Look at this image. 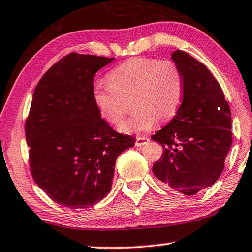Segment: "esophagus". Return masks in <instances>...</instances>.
Segmentation results:
<instances>
[{
  "mask_svg": "<svg viewBox=\"0 0 252 252\" xmlns=\"http://www.w3.org/2000/svg\"><path fill=\"white\" fill-rule=\"evenodd\" d=\"M148 142H150V138L148 137H137L136 138V142H135V145L136 146H143L145 145V144H147Z\"/></svg>",
  "mask_w": 252,
  "mask_h": 252,
  "instance_id": "esophagus-1",
  "label": "esophagus"
}]
</instances>
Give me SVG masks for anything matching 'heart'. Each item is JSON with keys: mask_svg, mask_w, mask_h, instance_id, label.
Segmentation results:
<instances>
[{"mask_svg": "<svg viewBox=\"0 0 252 252\" xmlns=\"http://www.w3.org/2000/svg\"><path fill=\"white\" fill-rule=\"evenodd\" d=\"M106 82L94 86V105L106 123L117 125L129 101L134 113L119 126L123 134H142L153 128L156 121H170L184 97L182 72L168 59L131 58L110 70Z\"/></svg>", "mask_w": 252, "mask_h": 252, "instance_id": "1", "label": "heart"}]
</instances>
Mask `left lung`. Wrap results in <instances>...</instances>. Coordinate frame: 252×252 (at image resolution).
<instances>
[{
  "mask_svg": "<svg viewBox=\"0 0 252 252\" xmlns=\"http://www.w3.org/2000/svg\"><path fill=\"white\" fill-rule=\"evenodd\" d=\"M172 59L184 80L182 105L152 139L163 146L153 173L166 187L185 195L217 182L232 144L231 111L219 82L203 63L176 50Z\"/></svg>",
  "mask_w": 252,
  "mask_h": 252,
  "instance_id": "obj_1",
  "label": "left lung"
}]
</instances>
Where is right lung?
<instances>
[{"label": "right lung", "instance_id": "add662e5", "mask_svg": "<svg viewBox=\"0 0 252 252\" xmlns=\"http://www.w3.org/2000/svg\"><path fill=\"white\" fill-rule=\"evenodd\" d=\"M114 60L72 52L44 73L26 121L33 180L56 203L93 207L108 194L118 155L133 136L115 131L93 101L94 78Z\"/></svg>", "mask_w": 252, "mask_h": 252}]
</instances>
